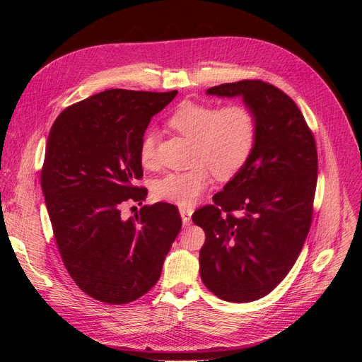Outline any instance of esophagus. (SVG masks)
Here are the masks:
<instances>
[{"label":"esophagus","mask_w":362,"mask_h":362,"mask_svg":"<svg viewBox=\"0 0 362 362\" xmlns=\"http://www.w3.org/2000/svg\"><path fill=\"white\" fill-rule=\"evenodd\" d=\"M180 214H181V218H182V223H184V225H189L190 221H192L193 210H192V208L181 206V208H180Z\"/></svg>","instance_id":"1"}]
</instances>
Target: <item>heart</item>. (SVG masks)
I'll return each mask as SVG.
<instances>
[{"label": "heart", "mask_w": 362, "mask_h": 362, "mask_svg": "<svg viewBox=\"0 0 362 362\" xmlns=\"http://www.w3.org/2000/svg\"><path fill=\"white\" fill-rule=\"evenodd\" d=\"M168 125L193 141L194 168L169 172L154 184L157 199L177 205H193L210 187L211 173L228 180L242 169L257 144L258 122L254 110L235 103L225 107L185 101L168 119ZM157 136L146 131L140 140L139 157L145 168H154Z\"/></svg>", "instance_id": "1"}]
</instances>
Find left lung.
<instances>
[{
	"label": "left lung",
	"mask_w": 362,
	"mask_h": 362,
	"mask_svg": "<svg viewBox=\"0 0 362 362\" xmlns=\"http://www.w3.org/2000/svg\"><path fill=\"white\" fill-rule=\"evenodd\" d=\"M206 95L243 98L254 110V151L222 192L193 214L205 231L199 273L226 302L264 298L288 275L308 235L317 185V149L299 107L278 87L243 80Z\"/></svg>",
	"instance_id": "obj_1"
}]
</instances>
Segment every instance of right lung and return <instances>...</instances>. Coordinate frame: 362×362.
<instances>
[{
    "label": "right lung",
    "mask_w": 362,
    "mask_h": 362,
    "mask_svg": "<svg viewBox=\"0 0 362 362\" xmlns=\"http://www.w3.org/2000/svg\"><path fill=\"white\" fill-rule=\"evenodd\" d=\"M178 90L110 89L64 108L54 122L42 168V192L63 264L86 294L112 305L156 286L181 229L178 208L157 202L124 221L146 189L140 140Z\"/></svg>",
    "instance_id": "1"
}]
</instances>
